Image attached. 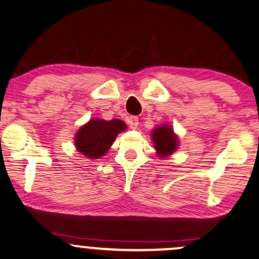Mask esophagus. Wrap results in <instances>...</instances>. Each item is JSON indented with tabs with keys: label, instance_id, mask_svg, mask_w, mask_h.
<instances>
[{
	"label": "esophagus",
	"instance_id": "34e87169",
	"mask_svg": "<svg viewBox=\"0 0 259 259\" xmlns=\"http://www.w3.org/2000/svg\"><path fill=\"white\" fill-rule=\"evenodd\" d=\"M127 124H129V126L132 127V129H136L137 125H139V118L135 116H132V117H127L126 119Z\"/></svg>",
	"mask_w": 259,
	"mask_h": 259
}]
</instances>
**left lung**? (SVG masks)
I'll list each match as a JSON object with an SVG mask.
<instances>
[{
    "label": "left lung",
    "instance_id": "1",
    "mask_svg": "<svg viewBox=\"0 0 259 259\" xmlns=\"http://www.w3.org/2000/svg\"><path fill=\"white\" fill-rule=\"evenodd\" d=\"M152 140L160 158L171 155L179 146L178 136L173 133V129L168 124H162L155 127L152 132Z\"/></svg>",
    "mask_w": 259,
    "mask_h": 259
}]
</instances>
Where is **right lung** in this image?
Masks as SVG:
<instances>
[{"instance_id":"add662e5","label":"right lung","mask_w":259,"mask_h":259,"mask_svg":"<svg viewBox=\"0 0 259 259\" xmlns=\"http://www.w3.org/2000/svg\"><path fill=\"white\" fill-rule=\"evenodd\" d=\"M125 129V123L120 119L93 118L78 129L74 139L75 147L86 158L99 159L107 153L117 135Z\"/></svg>"}]
</instances>
